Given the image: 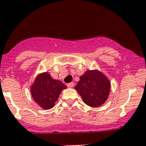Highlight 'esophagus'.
I'll list each match as a JSON object with an SVG mask.
<instances>
[{"label":"esophagus","mask_w":146,"mask_h":146,"mask_svg":"<svg viewBox=\"0 0 146 146\" xmlns=\"http://www.w3.org/2000/svg\"><path fill=\"white\" fill-rule=\"evenodd\" d=\"M67 87L68 88H73L74 86V83L73 82H70V83L67 84Z\"/></svg>","instance_id":"34e87169"}]
</instances>
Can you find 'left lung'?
I'll use <instances>...</instances> for the list:
<instances>
[{
  "label": "left lung",
  "mask_w": 146,
  "mask_h": 146,
  "mask_svg": "<svg viewBox=\"0 0 146 146\" xmlns=\"http://www.w3.org/2000/svg\"><path fill=\"white\" fill-rule=\"evenodd\" d=\"M75 89L81 95L85 104L92 107L100 106L108 98L110 82L102 73L98 70L86 71L80 76Z\"/></svg>",
  "instance_id": "obj_1"
}]
</instances>
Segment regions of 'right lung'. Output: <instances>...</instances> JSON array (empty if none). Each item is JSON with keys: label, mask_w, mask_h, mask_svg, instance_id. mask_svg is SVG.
<instances>
[{"label": "right lung", "mask_w": 146, "mask_h": 146, "mask_svg": "<svg viewBox=\"0 0 146 146\" xmlns=\"http://www.w3.org/2000/svg\"><path fill=\"white\" fill-rule=\"evenodd\" d=\"M66 88L61 81L52 78L48 73H43L36 77L31 92L36 104L44 110H49L54 106L61 92Z\"/></svg>", "instance_id": "add662e5"}]
</instances>
